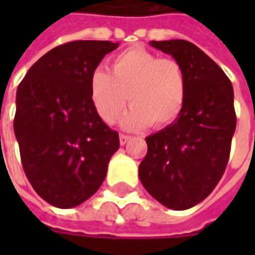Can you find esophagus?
Returning a JSON list of instances; mask_svg holds the SVG:
<instances>
[{"mask_svg":"<svg viewBox=\"0 0 255 255\" xmlns=\"http://www.w3.org/2000/svg\"><path fill=\"white\" fill-rule=\"evenodd\" d=\"M129 139H131V136H129V135H124V133H122V135H120V144H122V146H124V144L127 143Z\"/></svg>","mask_w":255,"mask_h":255,"instance_id":"obj_1","label":"esophagus"}]
</instances>
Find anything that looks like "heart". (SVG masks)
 <instances>
[{"instance_id": "1", "label": "heart", "mask_w": 255, "mask_h": 255, "mask_svg": "<svg viewBox=\"0 0 255 255\" xmlns=\"http://www.w3.org/2000/svg\"><path fill=\"white\" fill-rule=\"evenodd\" d=\"M186 91L182 65L143 47L119 53L109 61V73L95 69L90 76V100L105 123L115 122L127 101L132 104L122 119L127 129L172 124L182 113Z\"/></svg>"}]
</instances>
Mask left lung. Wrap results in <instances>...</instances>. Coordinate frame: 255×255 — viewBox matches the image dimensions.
Returning a JSON list of instances; mask_svg holds the SVG:
<instances>
[{
	"label": "left lung",
	"instance_id": "left-lung-1",
	"mask_svg": "<svg viewBox=\"0 0 255 255\" xmlns=\"http://www.w3.org/2000/svg\"><path fill=\"white\" fill-rule=\"evenodd\" d=\"M150 45L182 65L187 91L180 116L146 138L139 177L164 206L186 210L202 202L224 175L236 128L234 89L224 71L191 42Z\"/></svg>",
	"mask_w": 255,
	"mask_h": 255
}]
</instances>
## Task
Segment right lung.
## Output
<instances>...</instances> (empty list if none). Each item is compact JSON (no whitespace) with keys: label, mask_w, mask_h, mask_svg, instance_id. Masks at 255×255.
Here are the masks:
<instances>
[{"label":"right lung","mask_w":255,"mask_h":255,"mask_svg":"<svg viewBox=\"0 0 255 255\" xmlns=\"http://www.w3.org/2000/svg\"><path fill=\"white\" fill-rule=\"evenodd\" d=\"M119 42L73 41L42 56L16 93L13 129L25 176L53 206L75 208L104 183L120 147L90 100V76Z\"/></svg>","instance_id":"obj_1"}]
</instances>
